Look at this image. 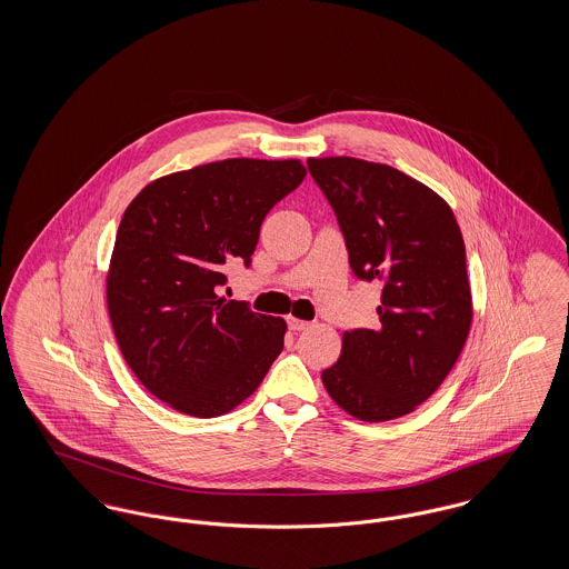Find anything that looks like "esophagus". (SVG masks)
I'll use <instances>...</instances> for the list:
<instances>
[{"label": "esophagus", "instance_id": "esophagus-1", "mask_svg": "<svg viewBox=\"0 0 569 569\" xmlns=\"http://www.w3.org/2000/svg\"><path fill=\"white\" fill-rule=\"evenodd\" d=\"M288 326H290V330L300 332V330H307L311 322H305V320H298V318H288Z\"/></svg>", "mask_w": 569, "mask_h": 569}]
</instances>
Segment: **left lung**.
Instances as JSON below:
<instances>
[{"instance_id": "8db88e82", "label": "left lung", "mask_w": 569, "mask_h": 569, "mask_svg": "<svg viewBox=\"0 0 569 569\" xmlns=\"http://www.w3.org/2000/svg\"><path fill=\"white\" fill-rule=\"evenodd\" d=\"M332 204L352 271L381 279L379 326L343 332L322 371L330 399L365 422L425 403L459 360L473 322L465 243L450 204L388 163L309 158Z\"/></svg>"}]
</instances>
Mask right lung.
Masks as SVG:
<instances>
[{"label":"right lung","mask_w":569,"mask_h":569,"mask_svg":"<svg viewBox=\"0 0 569 569\" xmlns=\"http://www.w3.org/2000/svg\"><path fill=\"white\" fill-rule=\"evenodd\" d=\"M305 174L300 160L230 158L160 177L126 209L107 272L110 325L138 381L166 406L228 413L283 350V318L217 288L223 264H249L264 217Z\"/></svg>","instance_id":"right-lung-1"}]
</instances>
